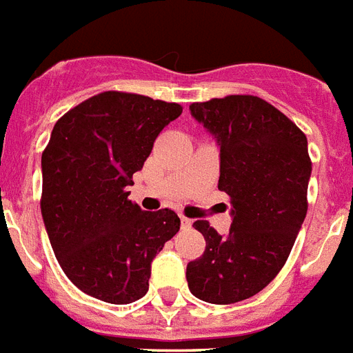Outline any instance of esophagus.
Wrapping results in <instances>:
<instances>
[{"label": "esophagus", "instance_id": "1", "mask_svg": "<svg viewBox=\"0 0 353 353\" xmlns=\"http://www.w3.org/2000/svg\"><path fill=\"white\" fill-rule=\"evenodd\" d=\"M180 222H182V228H191L193 225V221L191 219H188V216H180Z\"/></svg>", "mask_w": 353, "mask_h": 353}]
</instances>
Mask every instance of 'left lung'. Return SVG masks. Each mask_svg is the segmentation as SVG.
<instances>
[{
	"instance_id": "1",
	"label": "left lung",
	"mask_w": 353,
	"mask_h": 353,
	"mask_svg": "<svg viewBox=\"0 0 353 353\" xmlns=\"http://www.w3.org/2000/svg\"><path fill=\"white\" fill-rule=\"evenodd\" d=\"M190 111L221 149L219 190L231 199V228L222 236L208 221L194 222L205 252L185 279L200 301L233 304L266 288L292 252L308 210V140L256 97L215 98Z\"/></svg>"
}]
</instances>
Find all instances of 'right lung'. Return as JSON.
<instances>
[{
    "label": "right lung",
    "mask_w": 353,
    "mask_h": 353,
    "mask_svg": "<svg viewBox=\"0 0 353 353\" xmlns=\"http://www.w3.org/2000/svg\"><path fill=\"white\" fill-rule=\"evenodd\" d=\"M179 103L107 91L56 122L41 154V216L50 246L76 288L111 304L149 290L151 262L176 235L173 210L142 211L128 199Z\"/></svg>",
    "instance_id": "add662e5"
}]
</instances>
